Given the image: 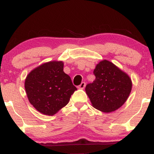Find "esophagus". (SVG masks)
<instances>
[{
	"label": "esophagus",
	"instance_id": "1",
	"mask_svg": "<svg viewBox=\"0 0 154 154\" xmlns=\"http://www.w3.org/2000/svg\"><path fill=\"white\" fill-rule=\"evenodd\" d=\"M85 82H83V83H81V85H79V87H78V88H79V89H84V88H85Z\"/></svg>",
	"mask_w": 154,
	"mask_h": 154
}]
</instances>
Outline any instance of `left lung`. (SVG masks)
Segmentation results:
<instances>
[{"mask_svg": "<svg viewBox=\"0 0 154 154\" xmlns=\"http://www.w3.org/2000/svg\"><path fill=\"white\" fill-rule=\"evenodd\" d=\"M95 79L85 87L92 106L104 113L113 112L125 104L132 90V80L128 73L106 60L94 70Z\"/></svg>", "mask_w": 154, "mask_h": 154, "instance_id": "left-lung-1", "label": "left lung"}]
</instances>
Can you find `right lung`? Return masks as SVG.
Segmentation results:
<instances>
[{"mask_svg":"<svg viewBox=\"0 0 154 154\" xmlns=\"http://www.w3.org/2000/svg\"><path fill=\"white\" fill-rule=\"evenodd\" d=\"M24 88L31 104L44 115L53 116L68 104L77 88L64 72V62L43 63L27 74Z\"/></svg>","mask_w":154,"mask_h":154,"instance_id":"add662e5","label":"right lung"}]
</instances>
